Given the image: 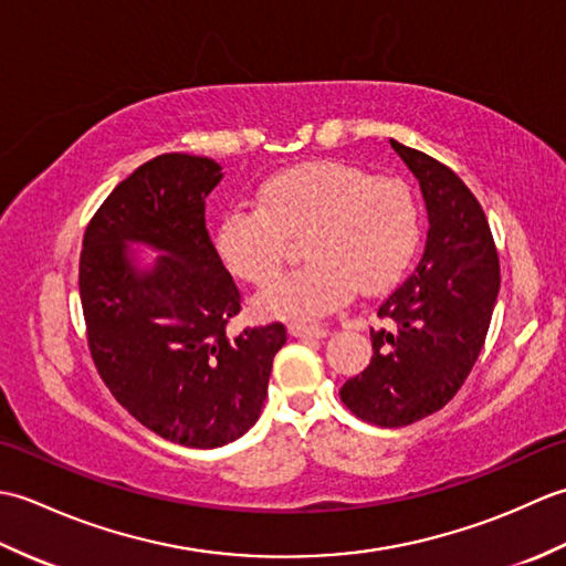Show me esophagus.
<instances>
[{
	"label": "esophagus",
	"mask_w": 566,
	"mask_h": 566,
	"mask_svg": "<svg viewBox=\"0 0 566 566\" xmlns=\"http://www.w3.org/2000/svg\"><path fill=\"white\" fill-rule=\"evenodd\" d=\"M290 333L294 335V338H326L328 335V328L321 326V323H302L296 321L290 326Z\"/></svg>",
	"instance_id": "1"
}]
</instances>
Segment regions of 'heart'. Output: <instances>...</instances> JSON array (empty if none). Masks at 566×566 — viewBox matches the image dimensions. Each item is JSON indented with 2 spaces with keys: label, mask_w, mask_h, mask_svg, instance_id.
Masks as SVG:
<instances>
[{
  "label": "heart",
  "mask_w": 566,
  "mask_h": 566,
  "mask_svg": "<svg viewBox=\"0 0 566 566\" xmlns=\"http://www.w3.org/2000/svg\"><path fill=\"white\" fill-rule=\"evenodd\" d=\"M306 234L312 260L260 296V311L314 318L355 292H377L399 280L418 245V209L396 177L318 160L262 182L258 207H235L216 233L219 255L240 280L268 286L281 271L286 237Z\"/></svg>",
  "instance_id": "heart-1"
}]
</instances>
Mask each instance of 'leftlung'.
Masks as SVG:
<instances>
[{"mask_svg":"<svg viewBox=\"0 0 566 566\" xmlns=\"http://www.w3.org/2000/svg\"><path fill=\"white\" fill-rule=\"evenodd\" d=\"M418 179L428 209L416 272L377 311L365 371L340 389L350 411L379 428H401L440 411L462 389L482 353L501 286L499 252L482 203L448 165L391 140Z\"/></svg>","mask_w":566,"mask_h":566,"instance_id":"left-lung-1","label":"left lung"}]
</instances>
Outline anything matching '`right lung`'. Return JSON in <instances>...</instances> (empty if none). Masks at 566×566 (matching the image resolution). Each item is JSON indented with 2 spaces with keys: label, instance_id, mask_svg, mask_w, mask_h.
Returning <instances> with one entry per match:
<instances>
[{
  "label": "right lung",
  "instance_id": "add662e5",
  "mask_svg": "<svg viewBox=\"0 0 566 566\" xmlns=\"http://www.w3.org/2000/svg\"><path fill=\"white\" fill-rule=\"evenodd\" d=\"M221 177L209 158L158 155L104 199L80 255L82 314L99 377L140 426L199 450L255 426L272 359L286 343L282 323L226 335L240 292L203 221V199ZM128 242L166 255L138 271Z\"/></svg>",
  "mask_w": 566,
  "mask_h": 566
}]
</instances>
